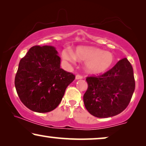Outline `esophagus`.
<instances>
[{"mask_svg":"<svg viewBox=\"0 0 146 146\" xmlns=\"http://www.w3.org/2000/svg\"><path fill=\"white\" fill-rule=\"evenodd\" d=\"M83 77L82 76L78 74L76 76V80H80V79H82Z\"/></svg>","mask_w":146,"mask_h":146,"instance_id":"esophagus-1","label":"esophagus"}]
</instances>
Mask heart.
Segmentation results:
<instances>
[{
    "label": "heart",
    "mask_w": 146,
    "mask_h": 146,
    "mask_svg": "<svg viewBox=\"0 0 146 146\" xmlns=\"http://www.w3.org/2000/svg\"><path fill=\"white\" fill-rule=\"evenodd\" d=\"M63 58L70 62L85 61V69L90 74L105 72L114 62V56L109 51L92 46H78L74 52L68 50L62 52Z\"/></svg>",
    "instance_id": "b5f03b06"
}]
</instances>
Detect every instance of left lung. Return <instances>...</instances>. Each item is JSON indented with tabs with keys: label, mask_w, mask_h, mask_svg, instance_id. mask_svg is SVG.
<instances>
[{
	"label": "left lung",
	"mask_w": 146,
	"mask_h": 146,
	"mask_svg": "<svg viewBox=\"0 0 146 146\" xmlns=\"http://www.w3.org/2000/svg\"><path fill=\"white\" fill-rule=\"evenodd\" d=\"M84 103L88 112L100 118L112 117L126 108L135 90L133 68L123 58L97 77H88Z\"/></svg>",
	"instance_id": "left-lung-1"
}]
</instances>
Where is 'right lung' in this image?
<instances>
[{
	"instance_id": "1",
	"label": "right lung",
	"mask_w": 146,
	"mask_h": 146,
	"mask_svg": "<svg viewBox=\"0 0 146 146\" xmlns=\"http://www.w3.org/2000/svg\"><path fill=\"white\" fill-rule=\"evenodd\" d=\"M52 46H35L20 61L15 85L22 102L32 111L49 112L62 101L75 76L60 68Z\"/></svg>"
}]
</instances>
